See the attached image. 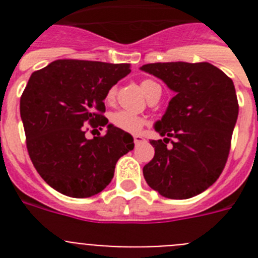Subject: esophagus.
<instances>
[{"mask_svg": "<svg viewBox=\"0 0 258 258\" xmlns=\"http://www.w3.org/2000/svg\"><path fill=\"white\" fill-rule=\"evenodd\" d=\"M145 137L141 136V134H137V136H134V143H136V146L141 145L142 142H145Z\"/></svg>", "mask_w": 258, "mask_h": 258, "instance_id": "obj_1", "label": "esophagus"}]
</instances>
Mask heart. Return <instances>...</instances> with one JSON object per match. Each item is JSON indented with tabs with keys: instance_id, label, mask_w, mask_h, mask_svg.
<instances>
[{
	"instance_id": "heart-1",
	"label": "heart",
	"mask_w": 258,
	"mask_h": 258,
	"mask_svg": "<svg viewBox=\"0 0 258 258\" xmlns=\"http://www.w3.org/2000/svg\"><path fill=\"white\" fill-rule=\"evenodd\" d=\"M141 88H142L143 93L146 94V97L149 98L150 95H152L156 92H161L160 85L154 81V80L146 79L141 83ZM116 95V89L109 88L107 90L106 95H104V101L106 103L111 104L115 99ZM109 121L115 127L120 129L122 132H126V133H138V132L142 129L143 124H145V120H143L141 116H137L134 113L127 112V111H116L112 115L109 116Z\"/></svg>"
}]
</instances>
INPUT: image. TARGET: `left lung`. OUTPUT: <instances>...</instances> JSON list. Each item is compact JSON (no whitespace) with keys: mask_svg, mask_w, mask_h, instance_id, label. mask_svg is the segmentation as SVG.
<instances>
[{"mask_svg":"<svg viewBox=\"0 0 258 258\" xmlns=\"http://www.w3.org/2000/svg\"><path fill=\"white\" fill-rule=\"evenodd\" d=\"M141 70L175 93L155 124L166 138L150 141L155 156L143 166L146 182L169 199L195 197L217 181L229 157L239 112L234 83L207 61L150 63Z\"/></svg>","mask_w":258,"mask_h":258,"instance_id":"obj_1","label":"left lung"}]
</instances>
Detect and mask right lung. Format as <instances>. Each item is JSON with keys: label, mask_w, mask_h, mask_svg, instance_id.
Wrapping results in <instances>:
<instances>
[{"label": "right lung", "mask_w": 258, "mask_h": 258, "mask_svg": "<svg viewBox=\"0 0 258 258\" xmlns=\"http://www.w3.org/2000/svg\"><path fill=\"white\" fill-rule=\"evenodd\" d=\"M131 72V64L59 59L31 75L20 97L27 150L38 174L58 192L89 198L113 178L115 165L134 149L133 137L103 116L104 95ZM104 136L88 140L84 124Z\"/></svg>", "instance_id": "obj_1"}]
</instances>
